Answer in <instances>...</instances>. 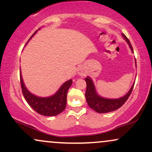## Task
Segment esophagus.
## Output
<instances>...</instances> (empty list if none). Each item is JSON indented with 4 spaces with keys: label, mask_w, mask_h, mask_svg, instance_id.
I'll return each mask as SVG.
<instances>
[{
    "label": "esophagus",
    "mask_w": 152,
    "mask_h": 152,
    "mask_svg": "<svg viewBox=\"0 0 152 152\" xmlns=\"http://www.w3.org/2000/svg\"><path fill=\"white\" fill-rule=\"evenodd\" d=\"M78 74H79L80 76H85L86 71L83 69V68H79V69H78Z\"/></svg>",
    "instance_id": "obj_1"
}]
</instances>
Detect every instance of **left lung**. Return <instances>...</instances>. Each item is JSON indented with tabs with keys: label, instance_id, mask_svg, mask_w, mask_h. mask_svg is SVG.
<instances>
[{
	"label": "left lung",
	"instance_id": "8db88e82",
	"mask_svg": "<svg viewBox=\"0 0 152 152\" xmlns=\"http://www.w3.org/2000/svg\"><path fill=\"white\" fill-rule=\"evenodd\" d=\"M122 36L129 44V46L131 48V50L134 52L133 48H132V45H131L130 41L126 37L124 34H122ZM136 61V59H135ZM85 81L86 82V90L85 96H86V99L87 104L88 106L94 110L96 112L100 113V114H104V113H109L111 111H114L115 110L119 109L121 106L126 102V100L129 97L130 94H132V90H133L134 83L131 87L130 90L129 91L128 93L124 96L118 99H106L102 97L99 96L96 90L95 86L92 79L89 76H87L85 78Z\"/></svg>",
	"mask_w": 152,
	"mask_h": 152
}]
</instances>
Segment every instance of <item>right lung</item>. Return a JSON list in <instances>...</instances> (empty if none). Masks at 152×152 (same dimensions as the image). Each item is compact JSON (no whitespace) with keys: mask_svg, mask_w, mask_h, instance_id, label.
Returning a JSON list of instances; mask_svg holds the SVG:
<instances>
[{"mask_svg":"<svg viewBox=\"0 0 152 152\" xmlns=\"http://www.w3.org/2000/svg\"><path fill=\"white\" fill-rule=\"evenodd\" d=\"M36 32L37 31L32 35L30 39L36 34ZM20 78L24 98L26 99V102L30 105L31 107L38 114L43 116H53L59 114L65 109L66 99H66L67 92L72 84V79L69 80L63 83L61 86L53 95L48 97H40L31 93L27 89L23 83L21 73H20Z\"/></svg>","mask_w":152,"mask_h":152,"instance_id":"obj_1","label":"right lung"}]
</instances>
